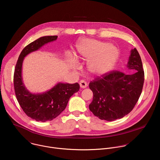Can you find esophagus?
<instances>
[{
	"instance_id": "esophagus-1",
	"label": "esophagus",
	"mask_w": 160,
	"mask_h": 160,
	"mask_svg": "<svg viewBox=\"0 0 160 160\" xmlns=\"http://www.w3.org/2000/svg\"><path fill=\"white\" fill-rule=\"evenodd\" d=\"M79 84H80V88H86V87H87V84L86 82H85V81H84V80H83L80 81Z\"/></svg>"
}]
</instances>
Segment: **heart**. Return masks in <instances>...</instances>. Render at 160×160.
<instances>
[{
	"instance_id": "1",
	"label": "heart",
	"mask_w": 160,
	"mask_h": 160,
	"mask_svg": "<svg viewBox=\"0 0 160 160\" xmlns=\"http://www.w3.org/2000/svg\"><path fill=\"white\" fill-rule=\"evenodd\" d=\"M76 57L88 61V70L94 77L107 73L117 61V48L108 43L92 38H82L76 45Z\"/></svg>"
}]
</instances>
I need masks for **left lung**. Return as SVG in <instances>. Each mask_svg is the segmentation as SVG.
Wrapping results in <instances>:
<instances>
[{
  "label": "left lung",
  "instance_id": "1",
  "mask_svg": "<svg viewBox=\"0 0 160 160\" xmlns=\"http://www.w3.org/2000/svg\"><path fill=\"white\" fill-rule=\"evenodd\" d=\"M127 68L134 73L112 71L89 83L94 95L89 109L99 119H120L128 115L138 102L142 92L144 73L141 56L135 48L130 51Z\"/></svg>",
  "mask_w": 160,
  "mask_h": 160
}]
</instances>
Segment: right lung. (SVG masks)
Segmentation results:
<instances>
[{"label":"right lung","mask_w":160,"mask_h":160,"mask_svg":"<svg viewBox=\"0 0 160 160\" xmlns=\"http://www.w3.org/2000/svg\"><path fill=\"white\" fill-rule=\"evenodd\" d=\"M58 36L42 37L28 44L21 51L14 73V86L17 100L26 115L37 122L51 121L59 116L66 108L70 98L80 89L78 83L58 82L42 93H32L22 82V66L24 58L38 51L44 45L56 40Z\"/></svg>","instance_id":"add662e5"}]
</instances>
